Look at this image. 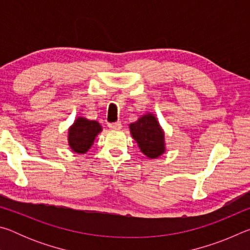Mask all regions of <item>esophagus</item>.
Listing matches in <instances>:
<instances>
[{
    "label": "esophagus",
    "mask_w": 250,
    "mask_h": 250,
    "mask_svg": "<svg viewBox=\"0 0 250 250\" xmlns=\"http://www.w3.org/2000/svg\"><path fill=\"white\" fill-rule=\"evenodd\" d=\"M108 126H109V129H111V130H119V129H121L122 125H121V122L117 121V122H112V124H109Z\"/></svg>",
    "instance_id": "obj_1"
}]
</instances>
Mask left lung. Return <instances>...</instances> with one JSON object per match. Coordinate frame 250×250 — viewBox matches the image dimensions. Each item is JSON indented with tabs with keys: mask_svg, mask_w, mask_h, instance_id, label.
<instances>
[{
	"mask_svg": "<svg viewBox=\"0 0 250 250\" xmlns=\"http://www.w3.org/2000/svg\"><path fill=\"white\" fill-rule=\"evenodd\" d=\"M129 126L132 138L137 141L142 153L147 158H159L166 152L164 132L152 113H146L139 118Z\"/></svg>",
	"mask_w": 250,
	"mask_h": 250,
	"instance_id": "left-lung-1",
	"label": "left lung"
}]
</instances>
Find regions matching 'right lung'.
<instances>
[{
	"label": "right lung",
	"mask_w": 250,
	"mask_h": 250,
	"mask_svg": "<svg viewBox=\"0 0 250 250\" xmlns=\"http://www.w3.org/2000/svg\"><path fill=\"white\" fill-rule=\"evenodd\" d=\"M101 130L103 128L97 121L78 117L68 130V143L70 149L76 153H86Z\"/></svg>",
	"instance_id": "add662e5"
}]
</instances>
